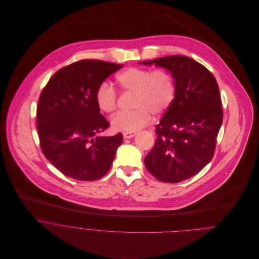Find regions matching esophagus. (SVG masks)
I'll return each mask as SVG.
<instances>
[{"label": "esophagus", "mask_w": 259, "mask_h": 259, "mask_svg": "<svg viewBox=\"0 0 259 259\" xmlns=\"http://www.w3.org/2000/svg\"><path fill=\"white\" fill-rule=\"evenodd\" d=\"M136 135H137L136 132H125V133H123V138H124V139H132V138H134Z\"/></svg>", "instance_id": "esophagus-1"}]
</instances>
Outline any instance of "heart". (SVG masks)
Masks as SVG:
<instances>
[{"label": "heart", "mask_w": 259, "mask_h": 259, "mask_svg": "<svg viewBox=\"0 0 259 259\" xmlns=\"http://www.w3.org/2000/svg\"><path fill=\"white\" fill-rule=\"evenodd\" d=\"M119 90L134 94L132 111L119 112L111 120L117 132H137L151 121L152 114L161 115L168 111L177 96L172 74L166 70H148L132 67L115 76ZM96 103L100 111L111 114L118 106V95L108 82H102L96 91Z\"/></svg>", "instance_id": "heart-1"}]
</instances>
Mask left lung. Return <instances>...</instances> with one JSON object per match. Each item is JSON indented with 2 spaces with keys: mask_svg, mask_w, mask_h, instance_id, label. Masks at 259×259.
Masks as SVG:
<instances>
[{
  "mask_svg": "<svg viewBox=\"0 0 259 259\" xmlns=\"http://www.w3.org/2000/svg\"><path fill=\"white\" fill-rule=\"evenodd\" d=\"M142 63L165 68L175 78L176 100L155 126L157 138L145 165L157 181L177 184L213 157L223 118L219 84L204 66L185 56Z\"/></svg>",
  "mask_w": 259,
  "mask_h": 259,
  "instance_id": "8db88e82",
  "label": "left lung"
}]
</instances>
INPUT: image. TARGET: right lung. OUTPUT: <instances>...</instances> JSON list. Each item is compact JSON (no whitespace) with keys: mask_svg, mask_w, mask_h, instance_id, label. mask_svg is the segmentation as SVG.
<instances>
[{"mask_svg":"<svg viewBox=\"0 0 259 259\" xmlns=\"http://www.w3.org/2000/svg\"><path fill=\"white\" fill-rule=\"evenodd\" d=\"M122 67L100 60L77 61L60 69L42 89L37 108L39 145L65 176L93 182L110 170L122 135L98 136L110 122L97 106L96 91Z\"/></svg>","mask_w":259,"mask_h":259,"instance_id":"obj_1","label":"right lung"}]
</instances>
